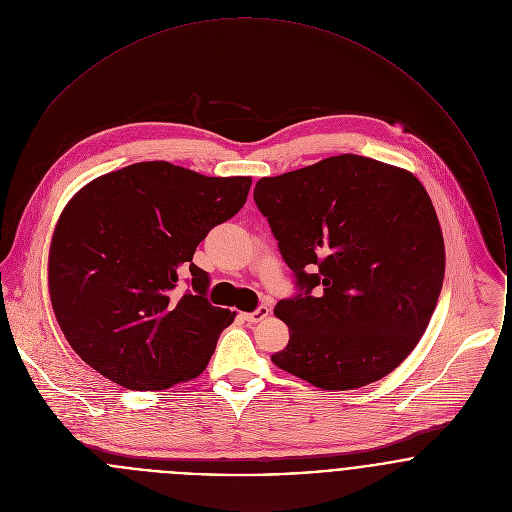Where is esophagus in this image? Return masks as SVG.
I'll list each match as a JSON object with an SVG mask.
<instances>
[{
	"label": "esophagus",
	"mask_w": 512,
	"mask_h": 512,
	"mask_svg": "<svg viewBox=\"0 0 512 512\" xmlns=\"http://www.w3.org/2000/svg\"><path fill=\"white\" fill-rule=\"evenodd\" d=\"M268 313H270V309H268L266 305H260L258 309H254L252 313H244L242 317H244V321H248V323H260L262 319L268 317Z\"/></svg>",
	"instance_id": "1"
}]
</instances>
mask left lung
Masks as SVG:
<instances>
[{
    "label": "left lung",
    "instance_id": "1",
    "mask_svg": "<svg viewBox=\"0 0 512 512\" xmlns=\"http://www.w3.org/2000/svg\"><path fill=\"white\" fill-rule=\"evenodd\" d=\"M254 201L301 290L274 309L290 341L272 363L323 390L392 372L424 335L443 286V234L424 185L343 153L262 177Z\"/></svg>",
    "mask_w": 512,
    "mask_h": 512
}]
</instances>
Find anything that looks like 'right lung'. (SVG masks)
<instances>
[{
	"instance_id": "add662e5",
	"label": "right lung",
	"mask_w": 512,
	"mask_h": 512,
	"mask_svg": "<svg viewBox=\"0 0 512 512\" xmlns=\"http://www.w3.org/2000/svg\"><path fill=\"white\" fill-rule=\"evenodd\" d=\"M250 177L142 161L96 177L67 203L49 250V293L74 353L128 390L199 376L236 311L209 303L201 240L246 203ZM192 274L185 296L174 288Z\"/></svg>"
}]
</instances>
